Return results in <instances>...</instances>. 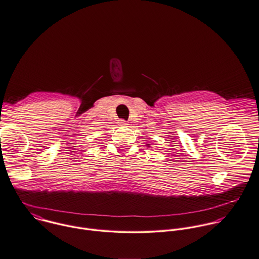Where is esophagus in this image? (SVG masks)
<instances>
[{
    "instance_id": "34e87169",
    "label": "esophagus",
    "mask_w": 259,
    "mask_h": 259,
    "mask_svg": "<svg viewBox=\"0 0 259 259\" xmlns=\"http://www.w3.org/2000/svg\"><path fill=\"white\" fill-rule=\"evenodd\" d=\"M118 124H119L120 126H127V125H128V123H127L125 120H119Z\"/></svg>"
}]
</instances>
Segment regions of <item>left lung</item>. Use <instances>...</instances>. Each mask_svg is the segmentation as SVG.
<instances>
[{
    "label": "left lung",
    "mask_w": 259,
    "mask_h": 259,
    "mask_svg": "<svg viewBox=\"0 0 259 259\" xmlns=\"http://www.w3.org/2000/svg\"><path fill=\"white\" fill-rule=\"evenodd\" d=\"M146 146H147V147H150V144H149V143H147V144H146Z\"/></svg>",
    "instance_id": "left-lung-1"
}]
</instances>
